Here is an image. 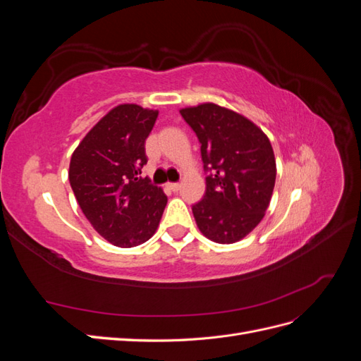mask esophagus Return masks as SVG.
<instances>
[{
  "label": "esophagus",
  "mask_w": 361,
  "mask_h": 361,
  "mask_svg": "<svg viewBox=\"0 0 361 361\" xmlns=\"http://www.w3.org/2000/svg\"><path fill=\"white\" fill-rule=\"evenodd\" d=\"M167 188L171 190L173 192H178L180 190V185L179 183H167Z\"/></svg>",
  "instance_id": "obj_1"
}]
</instances>
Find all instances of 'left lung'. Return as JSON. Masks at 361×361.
<instances>
[{"instance_id": "1", "label": "left lung", "mask_w": 361, "mask_h": 361, "mask_svg": "<svg viewBox=\"0 0 361 361\" xmlns=\"http://www.w3.org/2000/svg\"><path fill=\"white\" fill-rule=\"evenodd\" d=\"M200 141L206 176L192 206L200 232L214 243L241 241L262 221L276 185L274 150L257 125L212 102L180 110Z\"/></svg>"}]
</instances>
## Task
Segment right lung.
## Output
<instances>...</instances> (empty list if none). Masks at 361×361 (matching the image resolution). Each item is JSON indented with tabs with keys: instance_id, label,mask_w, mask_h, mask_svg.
<instances>
[{
	"instance_id": "right-lung-1",
	"label": "right lung",
	"mask_w": 361,
	"mask_h": 361,
	"mask_svg": "<svg viewBox=\"0 0 361 361\" xmlns=\"http://www.w3.org/2000/svg\"><path fill=\"white\" fill-rule=\"evenodd\" d=\"M158 110L122 104L108 111L73 150L69 182L94 231L116 247L146 243L159 226L167 195L141 178L145 143Z\"/></svg>"
}]
</instances>
